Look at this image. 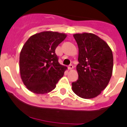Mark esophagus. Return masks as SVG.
Returning <instances> with one entry per match:
<instances>
[{
    "label": "esophagus",
    "mask_w": 127,
    "mask_h": 127,
    "mask_svg": "<svg viewBox=\"0 0 127 127\" xmlns=\"http://www.w3.org/2000/svg\"><path fill=\"white\" fill-rule=\"evenodd\" d=\"M73 65L70 64V65L68 66V69L69 70H71V69H73Z\"/></svg>",
    "instance_id": "34e87169"
}]
</instances>
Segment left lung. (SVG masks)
<instances>
[{"instance_id":"obj_1","label":"left lung","mask_w":127,"mask_h":127,"mask_svg":"<svg viewBox=\"0 0 127 127\" xmlns=\"http://www.w3.org/2000/svg\"><path fill=\"white\" fill-rule=\"evenodd\" d=\"M79 50L76 70L77 81L72 90L77 96L91 99L100 95L109 83L112 74L113 54L104 40L92 33L75 34Z\"/></svg>"}]
</instances>
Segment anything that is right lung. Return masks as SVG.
Listing matches in <instances>:
<instances>
[{
	"label": "right lung",
	"mask_w": 127,
	"mask_h": 127,
	"mask_svg": "<svg viewBox=\"0 0 127 127\" xmlns=\"http://www.w3.org/2000/svg\"><path fill=\"white\" fill-rule=\"evenodd\" d=\"M66 35L44 31L31 36L20 55V70L24 85L31 92L45 94L56 87L66 66L61 65L56 49Z\"/></svg>",
	"instance_id": "obj_1"
}]
</instances>
